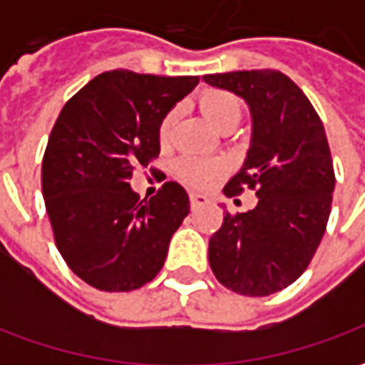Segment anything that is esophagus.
<instances>
[{"instance_id":"1","label":"esophagus","mask_w":365,"mask_h":365,"mask_svg":"<svg viewBox=\"0 0 365 365\" xmlns=\"http://www.w3.org/2000/svg\"><path fill=\"white\" fill-rule=\"evenodd\" d=\"M190 203L193 211H197L201 207L209 205V197L207 195H201V193H190Z\"/></svg>"}]
</instances>
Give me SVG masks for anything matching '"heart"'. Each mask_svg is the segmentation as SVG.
<instances>
[{"label": "heart", "mask_w": 365, "mask_h": 365, "mask_svg": "<svg viewBox=\"0 0 365 365\" xmlns=\"http://www.w3.org/2000/svg\"><path fill=\"white\" fill-rule=\"evenodd\" d=\"M197 105L199 111L203 113V117L217 128H222L225 125H230V123H238V119H240V103H238L237 97L229 93V91H205V93L199 96ZM175 117H178L175 109H170L160 120L158 133L162 143H166L170 135H172ZM221 170L222 166L215 160L191 158V156L190 158H182L175 164V174L180 175L182 182H185L191 187H207L217 175L221 174Z\"/></svg>", "instance_id": "heart-1"}]
</instances>
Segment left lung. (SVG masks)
I'll use <instances>...</instances> for the list:
<instances>
[{
	"instance_id": "obj_1",
	"label": "left lung",
	"mask_w": 365,
	"mask_h": 365,
	"mask_svg": "<svg viewBox=\"0 0 365 365\" xmlns=\"http://www.w3.org/2000/svg\"><path fill=\"white\" fill-rule=\"evenodd\" d=\"M250 105L252 143L225 195L254 190L252 211L225 215L209 240L215 277L235 293L266 297L285 289L313 260L327 230L334 168L319 113L277 70L203 76Z\"/></svg>"
}]
</instances>
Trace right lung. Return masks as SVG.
I'll return each instance as SVG.
<instances>
[{
    "instance_id": "obj_1",
    "label": "right lung",
    "mask_w": 365,
    "mask_h": 365,
    "mask_svg": "<svg viewBox=\"0 0 365 365\" xmlns=\"http://www.w3.org/2000/svg\"><path fill=\"white\" fill-rule=\"evenodd\" d=\"M199 76L111 70L62 107L43 158V195L54 242L80 279L99 291H133L164 266L190 197L166 182L150 199L128 178L160 154V120Z\"/></svg>"
}]
</instances>
